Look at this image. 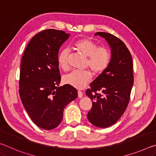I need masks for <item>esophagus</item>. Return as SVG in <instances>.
I'll use <instances>...</instances> for the list:
<instances>
[{
  "instance_id": "esophagus-1",
  "label": "esophagus",
  "mask_w": 156,
  "mask_h": 156,
  "mask_svg": "<svg viewBox=\"0 0 156 156\" xmlns=\"http://www.w3.org/2000/svg\"><path fill=\"white\" fill-rule=\"evenodd\" d=\"M78 98H83V93L81 91H78Z\"/></svg>"
}]
</instances>
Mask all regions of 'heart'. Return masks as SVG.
I'll use <instances>...</instances> for the list:
<instances>
[{
  "label": "heart",
  "instance_id": "1",
  "mask_svg": "<svg viewBox=\"0 0 156 156\" xmlns=\"http://www.w3.org/2000/svg\"><path fill=\"white\" fill-rule=\"evenodd\" d=\"M73 46L76 49L87 57V66H89L94 73L99 74L109 67L112 54L110 50L105 47H98L97 44L90 39L83 38L75 42ZM69 50L62 49L58 55V62L63 69H67L69 65ZM92 74L88 70L72 71L64 77L65 83L69 84L76 89H83L91 80Z\"/></svg>",
  "mask_w": 156,
  "mask_h": 156
}]
</instances>
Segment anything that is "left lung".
I'll return each instance as SVG.
<instances>
[{
  "label": "left lung",
  "instance_id": "obj_1",
  "mask_svg": "<svg viewBox=\"0 0 156 156\" xmlns=\"http://www.w3.org/2000/svg\"><path fill=\"white\" fill-rule=\"evenodd\" d=\"M109 43L112 59L109 67L90 84L86 95L92 100L87 115L92 125L100 128L113 125L128 106L133 84V60L125 44L109 33L97 32ZM100 90L101 94L97 93Z\"/></svg>",
  "mask_w": 156,
  "mask_h": 156
}]
</instances>
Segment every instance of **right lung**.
<instances>
[{
  "mask_svg": "<svg viewBox=\"0 0 156 156\" xmlns=\"http://www.w3.org/2000/svg\"><path fill=\"white\" fill-rule=\"evenodd\" d=\"M69 37V34L63 31H41L31 39L21 60V101L31 120L45 130L60 125L65 107L78 97L73 87H58L61 77L58 55Z\"/></svg>",
  "mask_w": 156,
  "mask_h": 156,
  "instance_id": "add662e5",
  "label": "right lung"
}]
</instances>
